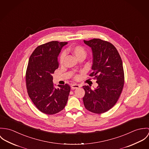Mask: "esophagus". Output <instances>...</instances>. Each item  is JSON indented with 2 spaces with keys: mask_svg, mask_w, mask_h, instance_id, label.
<instances>
[{
  "mask_svg": "<svg viewBox=\"0 0 149 149\" xmlns=\"http://www.w3.org/2000/svg\"><path fill=\"white\" fill-rule=\"evenodd\" d=\"M71 88H72V89H76V88H79L81 86H80L79 84H71Z\"/></svg>",
  "mask_w": 149,
  "mask_h": 149,
  "instance_id": "obj_1",
  "label": "esophagus"
}]
</instances>
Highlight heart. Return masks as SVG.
<instances>
[{
  "instance_id": "1",
  "label": "heart",
  "mask_w": 149,
  "mask_h": 149,
  "mask_svg": "<svg viewBox=\"0 0 149 149\" xmlns=\"http://www.w3.org/2000/svg\"><path fill=\"white\" fill-rule=\"evenodd\" d=\"M69 51L78 59L82 57H85L86 55V51L85 49L81 45H77L75 46L74 47H72L69 49ZM65 54L63 52L61 54L60 57H59V63L61 64H62L64 61L65 59ZM79 78V76L78 75H75L74 76V78L75 79H78Z\"/></svg>"
}]
</instances>
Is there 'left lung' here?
<instances>
[{
    "mask_svg": "<svg viewBox=\"0 0 149 149\" xmlns=\"http://www.w3.org/2000/svg\"><path fill=\"white\" fill-rule=\"evenodd\" d=\"M93 51V72L89 75L97 80V88L83 86L85 108L94 113L102 114L111 109L122 91L125 75L122 61L115 46L111 43L94 38L84 40Z\"/></svg>",
    "mask_w": 149,
    "mask_h": 149,
    "instance_id": "8db88e82",
    "label": "left lung"
}]
</instances>
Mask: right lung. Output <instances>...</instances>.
I'll use <instances>...</instances> for the list:
<instances>
[{
	"label": "right lung",
	"instance_id": "obj_1",
	"mask_svg": "<svg viewBox=\"0 0 149 149\" xmlns=\"http://www.w3.org/2000/svg\"><path fill=\"white\" fill-rule=\"evenodd\" d=\"M67 42L51 41L38 46L31 55L26 73L27 93L37 109L52 115L66 105L71 90L68 84L56 88L52 74L58 68V56Z\"/></svg>",
	"mask_w": 149,
	"mask_h": 149
}]
</instances>
